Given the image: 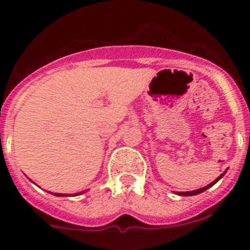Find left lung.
Segmentation results:
<instances>
[{
  "label": "left lung",
  "instance_id": "8db88e82",
  "mask_svg": "<svg viewBox=\"0 0 250 250\" xmlns=\"http://www.w3.org/2000/svg\"><path fill=\"white\" fill-rule=\"evenodd\" d=\"M224 174H225V173H224ZM224 174H221V175L219 176V178H216L215 180L213 181V183H210V184H209V185L204 186V188H200V190H196V191H190V192H178V195H180V196H195V195H198V193L203 192V191H206L207 188H210V186H213L214 184L216 183V181H219V180H220V179L223 178V175H224Z\"/></svg>",
  "mask_w": 250,
  "mask_h": 250
}]
</instances>
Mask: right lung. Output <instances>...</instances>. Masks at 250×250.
Wrapping results in <instances>:
<instances>
[{"mask_svg": "<svg viewBox=\"0 0 250 250\" xmlns=\"http://www.w3.org/2000/svg\"><path fill=\"white\" fill-rule=\"evenodd\" d=\"M76 195H77V193H75L74 196H76ZM55 196H64V195H62V193H55ZM65 196H67V195H65Z\"/></svg>", "mask_w": 250, "mask_h": 250, "instance_id": "obj_1", "label": "right lung"}]
</instances>
